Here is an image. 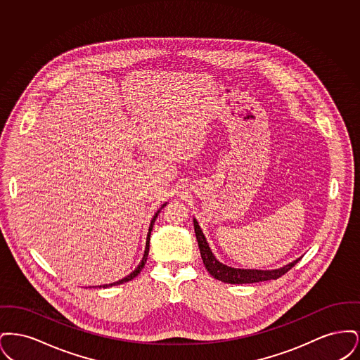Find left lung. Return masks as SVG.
<instances>
[{
	"label": "left lung",
	"instance_id": "left-lung-1",
	"mask_svg": "<svg viewBox=\"0 0 360 360\" xmlns=\"http://www.w3.org/2000/svg\"><path fill=\"white\" fill-rule=\"evenodd\" d=\"M194 223V232H195V238L198 241V247H200V252L202 262L205 264L206 270L209 271V274L213 278L221 281L224 283H232V285H241V283H255V282H264V281H271V279H278L279 276L286 274L289 270H291L300 260H294L290 264L278 269V270H241V269H232L228 267L223 263H220L214 255L212 254L207 243H206L205 236L200 228V225L197 223V220H193Z\"/></svg>",
	"mask_w": 360,
	"mask_h": 360
}]
</instances>
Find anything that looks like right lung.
<instances>
[{
	"mask_svg": "<svg viewBox=\"0 0 360 360\" xmlns=\"http://www.w3.org/2000/svg\"><path fill=\"white\" fill-rule=\"evenodd\" d=\"M165 205H166V204H165ZM163 206H162V207H163ZM159 212H160V209H159V210L155 213L154 219L151 220V224H150V229H148V235H147V241H146V251H144V257H143V259H141L140 264H139L136 269H135V270H134L131 274L128 275V276L122 278L121 281H117V282H115V283H110V285H103V288H108V286H115V285H120V283H124V282L132 281L134 278H136L137 275L140 274V271L143 270V267H144V264H146V262H147V257H148V251H150V236H151V231H153V226H154L155 220H156V217H158ZM100 288H101V286H100Z\"/></svg>",
	"mask_w": 360,
	"mask_h": 360,
	"instance_id": "add662e5",
	"label": "right lung"
}]
</instances>
